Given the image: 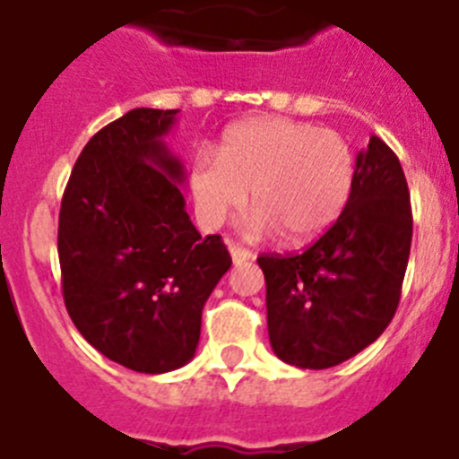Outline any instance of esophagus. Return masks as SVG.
<instances>
[{"label": "esophagus", "instance_id": "esophagus-1", "mask_svg": "<svg viewBox=\"0 0 459 459\" xmlns=\"http://www.w3.org/2000/svg\"><path fill=\"white\" fill-rule=\"evenodd\" d=\"M229 251H230V258H233V263H247V260H251L249 249H242V247H238V245H229Z\"/></svg>", "mask_w": 459, "mask_h": 459}]
</instances>
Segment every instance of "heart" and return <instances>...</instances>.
Instances as JSON below:
<instances>
[{
	"mask_svg": "<svg viewBox=\"0 0 459 459\" xmlns=\"http://www.w3.org/2000/svg\"><path fill=\"white\" fill-rule=\"evenodd\" d=\"M354 152L332 130L290 118H249L224 132L217 158L196 155L189 194L201 224L220 229L247 205L249 230H279L286 245H307L327 233L354 187Z\"/></svg>",
	"mask_w": 459,
	"mask_h": 459,
	"instance_id": "heart-1",
	"label": "heart"
}]
</instances>
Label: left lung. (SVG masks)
<instances>
[{"mask_svg":"<svg viewBox=\"0 0 459 459\" xmlns=\"http://www.w3.org/2000/svg\"><path fill=\"white\" fill-rule=\"evenodd\" d=\"M411 247L410 189L379 137L357 155L348 205L304 254L260 255L281 361L322 370L368 348L395 316Z\"/></svg>","mask_w":459,"mask_h":459,"instance_id":"left-lung-1","label":"left lung"}]
</instances>
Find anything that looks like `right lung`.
Listing matches in <instances>:
<instances>
[{"mask_svg": "<svg viewBox=\"0 0 459 459\" xmlns=\"http://www.w3.org/2000/svg\"><path fill=\"white\" fill-rule=\"evenodd\" d=\"M178 109L137 107L91 137L59 212L64 301L82 336L146 375L194 359L201 311L229 272L220 235L185 210V167L167 137Z\"/></svg>", "mask_w": 459, "mask_h": 459, "instance_id": "1", "label": "right lung"}]
</instances>
